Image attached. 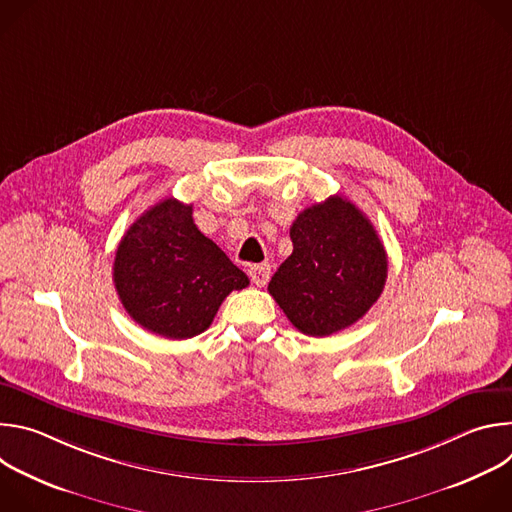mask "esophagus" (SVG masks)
<instances>
[{"instance_id": "34e87169", "label": "esophagus", "mask_w": 512, "mask_h": 512, "mask_svg": "<svg viewBox=\"0 0 512 512\" xmlns=\"http://www.w3.org/2000/svg\"><path fill=\"white\" fill-rule=\"evenodd\" d=\"M269 273H271L269 263H259V265L249 267V277L257 287H263L269 281Z\"/></svg>"}]
</instances>
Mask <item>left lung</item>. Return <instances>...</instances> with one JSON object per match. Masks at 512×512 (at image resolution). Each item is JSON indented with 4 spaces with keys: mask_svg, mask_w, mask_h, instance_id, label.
Returning <instances> with one entry per match:
<instances>
[{
    "mask_svg": "<svg viewBox=\"0 0 512 512\" xmlns=\"http://www.w3.org/2000/svg\"><path fill=\"white\" fill-rule=\"evenodd\" d=\"M294 251L269 281L287 320L308 336H330L358 322L383 294L387 253L350 200L330 196L298 214Z\"/></svg>",
    "mask_w": 512,
    "mask_h": 512,
    "instance_id": "1",
    "label": "left lung"
}]
</instances>
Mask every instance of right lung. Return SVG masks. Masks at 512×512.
Instances as JSON below:
<instances>
[{"label":"right lung","mask_w":512,"mask_h":512,"mask_svg":"<svg viewBox=\"0 0 512 512\" xmlns=\"http://www.w3.org/2000/svg\"><path fill=\"white\" fill-rule=\"evenodd\" d=\"M113 281L125 312L170 340L204 332L233 289L249 277L204 237L192 204L166 198L145 210L123 235Z\"/></svg>","instance_id":"obj_1"}]
</instances>
